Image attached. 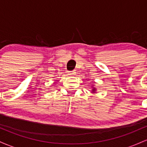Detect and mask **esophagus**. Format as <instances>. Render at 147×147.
Wrapping results in <instances>:
<instances>
[{
	"label": "esophagus",
	"instance_id": "obj_1",
	"mask_svg": "<svg viewBox=\"0 0 147 147\" xmlns=\"http://www.w3.org/2000/svg\"><path fill=\"white\" fill-rule=\"evenodd\" d=\"M76 71H72L69 72V75L70 76H76Z\"/></svg>",
	"mask_w": 147,
	"mask_h": 147
}]
</instances>
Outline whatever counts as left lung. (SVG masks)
<instances>
[{"mask_svg": "<svg viewBox=\"0 0 147 147\" xmlns=\"http://www.w3.org/2000/svg\"><path fill=\"white\" fill-rule=\"evenodd\" d=\"M92 93H96V87H94V86H92Z\"/></svg>", "mask_w": 147, "mask_h": 147, "instance_id": "obj_1", "label": "left lung"}]
</instances>
